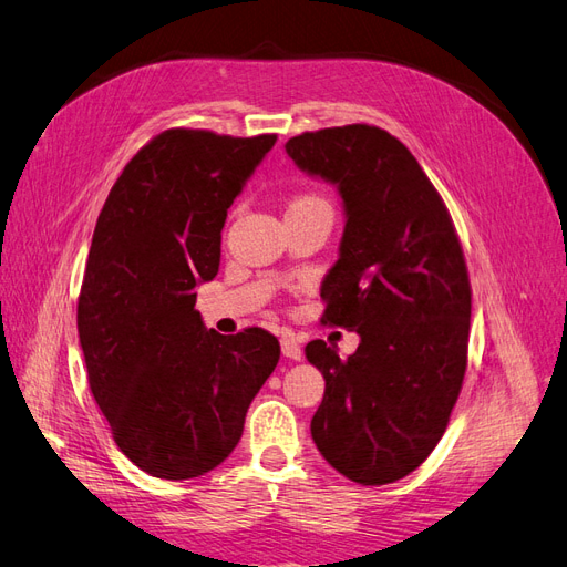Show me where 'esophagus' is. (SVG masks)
Here are the masks:
<instances>
[{
	"label": "esophagus",
	"mask_w": 567,
	"mask_h": 567,
	"mask_svg": "<svg viewBox=\"0 0 567 567\" xmlns=\"http://www.w3.org/2000/svg\"><path fill=\"white\" fill-rule=\"evenodd\" d=\"M281 352H284V357H288V359H302V348H300V342L296 340V338H290V336H284L281 338Z\"/></svg>",
	"instance_id": "obj_1"
}]
</instances>
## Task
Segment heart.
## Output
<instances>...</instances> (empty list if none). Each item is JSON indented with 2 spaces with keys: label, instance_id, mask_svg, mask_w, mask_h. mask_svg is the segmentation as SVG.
Instances as JSON below:
<instances>
[{
  "label": "heart",
  "instance_id": "heart-1",
  "mask_svg": "<svg viewBox=\"0 0 567 567\" xmlns=\"http://www.w3.org/2000/svg\"><path fill=\"white\" fill-rule=\"evenodd\" d=\"M302 208H329V203L319 196H298L293 203H290L288 210H302Z\"/></svg>",
  "mask_w": 567,
  "mask_h": 567
}]
</instances>
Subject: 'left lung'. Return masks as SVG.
<instances>
[{
  "label": "left lung",
  "instance_id": "obj_1",
  "mask_svg": "<svg viewBox=\"0 0 567 567\" xmlns=\"http://www.w3.org/2000/svg\"><path fill=\"white\" fill-rule=\"evenodd\" d=\"M286 153L338 186L346 231L321 284V323L362 338L348 359L307 342L326 381L312 440L338 473L388 485L435 450L458 400L471 329L466 257L447 205L398 136L326 127L288 140Z\"/></svg>",
  "mask_w": 567,
  "mask_h": 567
}]
</instances>
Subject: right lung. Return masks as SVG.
I'll return each mask as SVG.
<instances>
[{
	"mask_svg": "<svg viewBox=\"0 0 567 567\" xmlns=\"http://www.w3.org/2000/svg\"><path fill=\"white\" fill-rule=\"evenodd\" d=\"M277 134L165 130L140 148L96 219L78 298L90 390L113 440L153 477L213 471L279 362L265 329L203 326L196 286L219 269L234 198Z\"/></svg>",
	"mask_w": 567,
	"mask_h": 567,
	"instance_id": "obj_1",
	"label": "right lung"
}]
</instances>
